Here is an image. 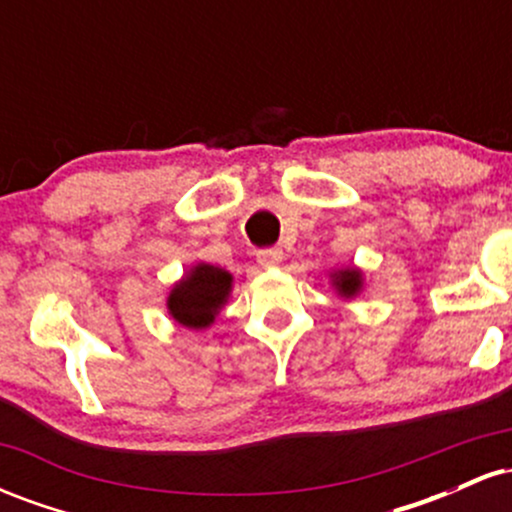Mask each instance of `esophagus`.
<instances>
[{"label": "esophagus", "instance_id": "1", "mask_svg": "<svg viewBox=\"0 0 512 512\" xmlns=\"http://www.w3.org/2000/svg\"><path fill=\"white\" fill-rule=\"evenodd\" d=\"M257 262L262 264V267H276V264L284 262V250L281 248H264L257 252Z\"/></svg>", "mask_w": 512, "mask_h": 512}]
</instances>
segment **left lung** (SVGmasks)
<instances>
[{
    "label": "left lung",
    "instance_id": "left-lung-1",
    "mask_svg": "<svg viewBox=\"0 0 512 512\" xmlns=\"http://www.w3.org/2000/svg\"><path fill=\"white\" fill-rule=\"evenodd\" d=\"M332 286L342 298H354L363 289V274L356 267H344L332 272Z\"/></svg>",
    "mask_w": 512,
    "mask_h": 512
}]
</instances>
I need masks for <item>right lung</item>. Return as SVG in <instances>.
I'll use <instances>...</instances> for the list:
<instances>
[{
  "mask_svg": "<svg viewBox=\"0 0 512 512\" xmlns=\"http://www.w3.org/2000/svg\"><path fill=\"white\" fill-rule=\"evenodd\" d=\"M233 289V276L214 264L199 262L168 293V313L190 330H207Z\"/></svg>",
  "mask_w": 512,
  "mask_h": 512,
  "instance_id": "1",
  "label": "right lung"
}]
</instances>
